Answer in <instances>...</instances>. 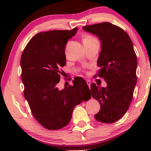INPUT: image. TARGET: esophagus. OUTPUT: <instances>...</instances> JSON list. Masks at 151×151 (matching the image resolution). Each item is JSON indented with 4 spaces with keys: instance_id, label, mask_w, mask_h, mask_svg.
Wrapping results in <instances>:
<instances>
[{
    "instance_id": "1",
    "label": "esophagus",
    "mask_w": 151,
    "mask_h": 151,
    "mask_svg": "<svg viewBox=\"0 0 151 151\" xmlns=\"http://www.w3.org/2000/svg\"><path fill=\"white\" fill-rule=\"evenodd\" d=\"M86 83H87V85H88V87L90 88V86H91V81L87 80V81H86Z\"/></svg>"
}]
</instances>
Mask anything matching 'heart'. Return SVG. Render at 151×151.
<instances>
[{"mask_svg":"<svg viewBox=\"0 0 151 151\" xmlns=\"http://www.w3.org/2000/svg\"><path fill=\"white\" fill-rule=\"evenodd\" d=\"M95 39H96L95 37H94L93 36H92L91 35H85V37H84L83 42H88V41H91V40H95Z\"/></svg>","mask_w":151,"mask_h":151,"instance_id":"heart-1","label":"heart"}]
</instances>
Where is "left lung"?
Returning a JSON list of instances; mask_svg holds the SVG:
<instances>
[{"label":"left lung","mask_w":151,"mask_h":151,"mask_svg":"<svg viewBox=\"0 0 151 151\" xmlns=\"http://www.w3.org/2000/svg\"><path fill=\"white\" fill-rule=\"evenodd\" d=\"M85 31L99 37L101 50L97 61L101 68L96 76L104 78L106 88L91 85L92 96L101 104L94 118L103 123H112L129 109L136 85L137 58L129 35L110 22L83 27Z\"/></svg>","instance_id":"1"}]
</instances>
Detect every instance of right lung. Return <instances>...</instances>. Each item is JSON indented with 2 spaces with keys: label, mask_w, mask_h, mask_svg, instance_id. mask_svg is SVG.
<instances>
[{
  "label": "right lung",
  "mask_w": 151,
  "mask_h": 151,
  "mask_svg": "<svg viewBox=\"0 0 151 151\" xmlns=\"http://www.w3.org/2000/svg\"><path fill=\"white\" fill-rule=\"evenodd\" d=\"M77 29L38 33L28 42L20 58L24 97L35 119L48 130L65 127L75 106L91 98L90 89L81 77L63 90L57 87L63 73L61 68L66 65V45Z\"/></svg>",
  "instance_id": "right-lung-1"
}]
</instances>
